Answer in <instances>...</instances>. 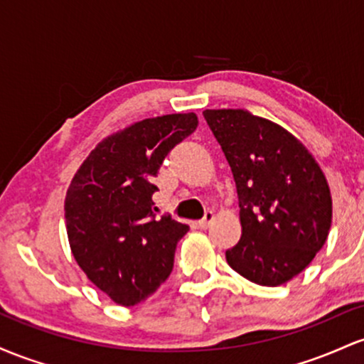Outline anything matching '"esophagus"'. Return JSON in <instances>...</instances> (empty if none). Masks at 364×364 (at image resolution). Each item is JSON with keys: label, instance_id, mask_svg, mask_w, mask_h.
Listing matches in <instances>:
<instances>
[{"label": "esophagus", "instance_id": "1", "mask_svg": "<svg viewBox=\"0 0 364 364\" xmlns=\"http://www.w3.org/2000/svg\"><path fill=\"white\" fill-rule=\"evenodd\" d=\"M213 220H215L213 211H206V213H204L203 218L199 220V222H198V225L201 227V228H208V227L211 225V223H213Z\"/></svg>", "mask_w": 364, "mask_h": 364}]
</instances>
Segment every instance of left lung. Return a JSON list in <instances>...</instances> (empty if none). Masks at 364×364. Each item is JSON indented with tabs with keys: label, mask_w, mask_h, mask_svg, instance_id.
<instances>
[{
	"label": "left lung",
	"mask_w": 364,
	"mask_h": 364,
	"mask_svg": "<svg viewBox=\"0 0 364 364\" xmlns=\"http://www.w3.org/2000/svg\"><path fill=\"white\" fill-rule=\"evenodd\" d=\"M222 146L240 208L242 235L227 263L258 285L299 275L323 247L332 198L323 171L292 134L244 109H206Z\"/></svg>",
	"instance_id": "8db88e82"
}]
</instances>
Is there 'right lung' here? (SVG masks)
<instances>
[{
	"mask_svg": "<svg viewBox=\"0 0 364 364\" xmlns=\"http://www.w3.org/2000/svg\"><path fill=\"white\" fill-rule=\"evenodd\" d=\"M198 124L196 113L137 122L100 142L68 187L65 220L73 258L118 304L142 303L170 277L189 227L170 215L154 218L153 178Z\"/></svg>",
	"mask_w": 364,
	"mask_h": 364,
	"instance_id": "1",
	"label": "right lung"
}]
</instances>
